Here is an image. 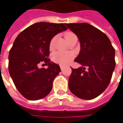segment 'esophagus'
Listing matches in <instances>:
<instances>
[{
    "instance_id": "34e87169",
    "label": "esophagus",
    "mask_w": 123,
    "mask_h": 123,
    "mask_svg": "<svg viewBox=\"0 0 123 123\" xmlns=\"http://www.w3.org/2000/svg\"><path fill=\"white\" fill-rule=\"evenodd\" d=\"M60 68H61V69L62 71V70L64 69V66L62 65H60Z\"/></svg>"
}]
</instances>
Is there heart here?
Masks as SVG:
<instances>
[{"label":"heart","instance_id":"1","mask_svg":"<svg viewBox=\"0 0 123 123\" xmlns=\"http://www.w3.org/2000/svg\"><path fill=\"white\" fill-rule=\"evenodd\" d=\"M75 36V34L72 32H68L66 35V38L68 41V39L71 37ZM55 40V37H54L51 39L50 43V48H52L54 46V43ZM74 54L72 52L69 51H62V50H59L57 52H55L53 55V59L54 61L57 62L58 63L62 64V65H66L69 64L70 62L72 61V59L74 57Z\"/></svg>","mask_w":123,"mask_h":123}]
</instances>
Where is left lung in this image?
Listing matches in <instances>:
<instances>
[{"mask_svg": "<svg viewBox=\"0 0 123 123\" xmlns=\"http://www.w3.org/2000/svg\"><path fill=\"white\" fill-rule=\"evenodd\" d=\"M65 25L77 35L80 43V50L75 61L81 66L71 68L68 87L77 97L92 99L100 95L110 84L116 67L114 48L107 36L92 25Z\"/></svg>", "mask_w": 123, "mask_h": 123, "instance_id": "left-lung-1", "label": "left lung"}]
</instances>
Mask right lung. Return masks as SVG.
Segmentation results:
<instances>
[{
    "label": "right lung",
    "mask_w": 123,
    "mask_h": 123,
    "mask_svg": "<svg viewBox=\"0 0 123 123\" xmlns=\"http://www.w3.org/2000/svg\"><path fill=\"white\" fill-rule=\"evenodd\" d=\"M67 29L65 24L39 22L21 32L14 40L9 54V72L18 91L27 99H42L52 91L61 68L48 59L50 43ZM41 63L48 68H39Z\"/></svg>",
    "instance_id": "right-lung-1"
}]
</instances>
